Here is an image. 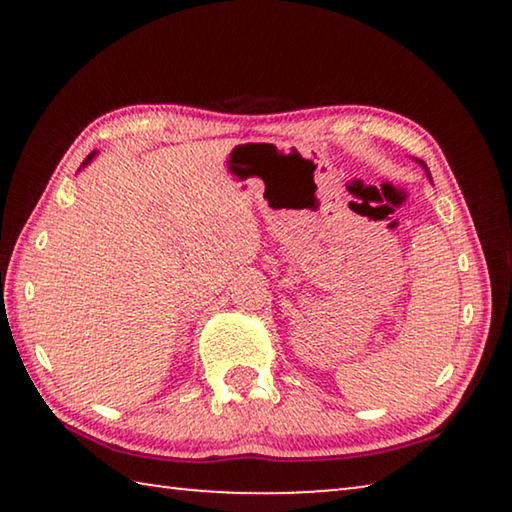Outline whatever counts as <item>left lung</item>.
I'll list each match as a JSON object with an SVG mask.
<instances>
[{
    "label": "left lung",
    "mask_w": 512,
    "mask_h": 512,
    "mask_svg": "<svg viewBox=\"0 0 512 512\" xmlns=\"http://www.w3.org/2000/svg\"><path fill=\"white\" fill-rule=\"evenodd\" d=\"M418 162H420V164H422V167H424V169H427V164H424V162H422V160H418ZM427 173H429V169H427ZM429 178H431V176H429Z\"/></svg>",
    "instance_id": "left-lung-1"
}]
</instances>
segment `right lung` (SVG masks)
Listing matches in <instances>:
<instances>
[{"label": "right lung", "mask_w": 512, "mask_h": 512, "mask_svg": "<svg viewBox=\"0 0 512 512\" xmlns=\"http://www.w3.org/2000/svg\"><path fill=\"white\" fill-rule=\"evenodd\" d=\"M94 155H97V151H92L90 155H88V158H85V162H83V167H85V164H88L92 158H94Z\"/></svg>", "instance_id": "1"}]
</instances>
